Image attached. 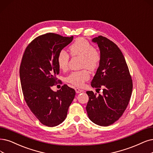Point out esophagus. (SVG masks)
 <instances>
[{
  "mask_svg": "<svg viewBox=\"0 0 153 153\" xmlns=\"http://www.w3.org/2000/svg\"><path fill=\"white\" fill-rule=\"evenodd\" d=\"M75 91H76V93H81V92H83V90L80 89L79 88H76V89H75Z\"/></svg>",
  "mask_w": 153,
  "mask_h": 153,
  "instance_id": "1",
  "label": "esophagus"
}]
</instances>
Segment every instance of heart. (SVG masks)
I'll return each instance as SVG.
<instances>
[{"label": "heart", "mask_w": 153, "mask_h": 153, "mask_svg": "<svg viewBox=\"0 0 153 153\" xmlns=\"http://www.w3.org/2000/svg\"><path fill=\"white\" fill-rule=\"evenodd\" d=\"M69 51L72 56H81L82 67H87L91 71H94L98 67L101 60L100 53L86 39L80 38L76 39L71 45ZM69 58V55L65 50L60 51L57 56V63L60 69L64 71L67 70ZM89 77V71L87 69H84L71 72L66 77V81L76 86L81 87Z\"/></svg>", "instance_id": "obj_1"}]
</instances>
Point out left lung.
<instances>
[{"mask_svg": "<svg viewBox=\"0 0 153 153\" xmlns=\"http://www.w3.org/2000/svg\"><path fill=\"white\" fill-rule=\"evenodd\" d=\"M100 48L101 60L91 85L103 88L101 94L86 92L88 117L100 126H108L119 119L128 104L132 92V80L124 56L117 45L99 36L92 39Z\"/></svg>", "mask_w": 153, "mask_h": 153, "instance_id": "1", "label": "left lung"}]
</instances>
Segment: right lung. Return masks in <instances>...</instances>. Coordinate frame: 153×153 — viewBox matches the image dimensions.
I'll use <instances>...</instances> for the list:
<instances>
[{"label":"right lung","instance_id":"obj_1","mask_svg":"<svg viewBox=\"0 0 153 153\" xmlns=\"http://www.w3.org/2000/svg\"><path fill=\"white\" fill-rule=\"evenodd\" d=\"M73 39L52 33L36 38L28 45L19 68L24 98L33 114L42 124L55 127L64 122L75 97V90L66 84L53 91L59 74L57 56Z\"/></svg>","mask_w":153,"mask_h":153}]
</instances>
